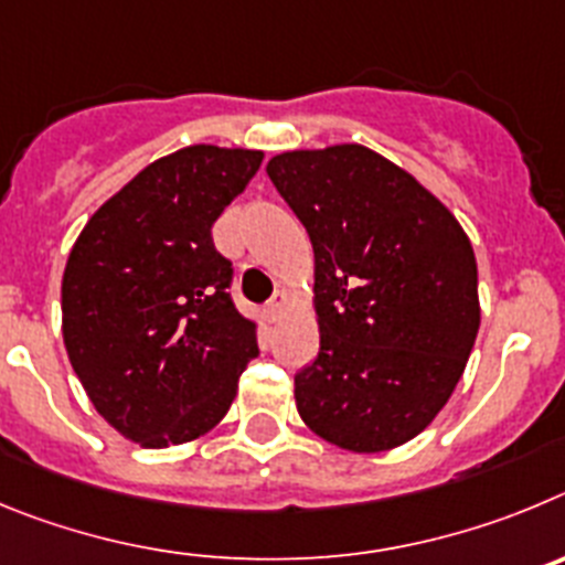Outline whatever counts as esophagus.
<instances>
[{
    "instance_id": "esophagus-1",
    "label": "esophagus",
    "mask_w": 565,
    "mask_h": 565,
    "mask_svg": "<svg viewBox=\"0 0 565 565\" xmlns=\"http://www.w3.org/2000/svg\"><path fill=\"white\" fill-rule=\"evenodd\" d=\"M284 309H287V292H276L270 298V303L264 307V315H267V320H270V323H276V320L284 315Z\"/></svg>"
}]
</instances>
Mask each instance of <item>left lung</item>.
Listing matches in <instances>:
<instances>
[{
    "label": "left lung",
    "mask_w": 565,
    "mask_h": 565,
    "mask_svg": "<svg viewBox=\"0 0 565 565\" xmlns=\"http://www.w3.org/2000/svg\"><path fill=\"white\" fill-rule=\"evenodd\" d=\"M267 174L315 250L320 352L295 374L298 414L352 454L405 445L445 408L479 334L470 238L365 146L284 151Z\"/></svg>",
    "instance_id": "obj_1"
}]
</instances>
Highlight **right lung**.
Segmentation results:
<instances>
[{
    "label": "right lung",
    "mask_w": 565,
    "mask_h": 565,
    "mask_svg": "<svg viewBox=\"0 0 565 565\" xmlns=\"http://www.w3.org/2000/svg\"><path fill=\"white\" fill-rule=\"evenodd\" d=\"M264 154L188 146L146 166L89 216L61 278V332L89 403L140 447L216 428L258 354L211 227Z\"/></svg>",
    "instance_id": "obj_1"
}]
</instances>
